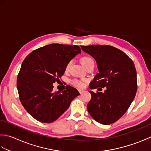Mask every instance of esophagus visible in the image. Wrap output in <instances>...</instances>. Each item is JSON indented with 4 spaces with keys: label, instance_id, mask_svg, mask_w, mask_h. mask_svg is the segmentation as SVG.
I'll use <instances>...</instances> for the list:
<instances>
[{
    "label": "esophagus",
    "instance_id": "obj_1",
    "mask_svg": "<svg viewBox=\"0 0 151 151\" xmlns=\"http://www.w3.org/2000/svg\"><path fill=\"white\" fill-rule=\"evenodd\" d=\"M79 92H80V93L81 94H82V93H85L86 91H84V90H81V89H79Z\"/></svg>",
    "mask_w": 151,
    "mask_h": 151
}]
</instances>
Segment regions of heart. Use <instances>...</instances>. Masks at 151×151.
Listing matches in <instances>:
<instances>
[{"instance_id": "heart-1", "label": "heart", "mask_w": 151, "mask_h": 151, "mask_svg": "<svg viewBox=\"0 0 151 151\" xmlns=\"http://www.w3.org/2000/svg\"><path fill=\"white\" fill-rule=\"evenodd\" d=\"M91 61H93L91 58L86 56V57H84L81 60V63H82L83 65L85 66L86 64H87L89 62H91ZM70 64H71V62H69L67 63V64L66 65V67H65V70H69V67L70 66ZM71 84L73 86H76V87L79 88H82L83 87H84V86H85V83H84V81H81V80H77V79L73 80V81H71Z\"/></svg>"}]
</instances>
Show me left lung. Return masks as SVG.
Here are the masks:
<instances>
[{
    "mask_svg": "<svg viewBox=\"0 0 151 151\" xmlns=\"http://www.w3.org/2000/svg\"><path fill=\"white\" fill-rule=\"evenodd\" d=\"M81 47L94 58L99 71L89 88H106L104 93L89 91L91 99L87 105L88 111L99 123H114L125 114L136 96L137 74L134 63L123 51L112 46Z\"/></svg>",
    "mask_w": 151,
    "mask_h": 151,
    "instance_id": "left-lung-1",
    "label": "left lung"
}]
</instances>
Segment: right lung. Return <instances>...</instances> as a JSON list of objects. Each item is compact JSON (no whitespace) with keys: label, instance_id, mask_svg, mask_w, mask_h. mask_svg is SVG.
Segmentation results:
<instances>
[{"label":"right lung","instance_id":"obj_1","mask_svg":"<svg viewBox=\"0 0 151 151\" xmlns=\"http://www.w3.org/2000/svg\"><path fill=\"white\" fill-rule=\"evenodd\" d=\"M81 52L77 45L50 44L32 51L22 63L17 79L19 99L25 110L41 123L58 119L80 95L76 88L53 92V84L60 81L67 63Z\"/></svg>","mask_w":151,"mask_h":151}]
</instances>
